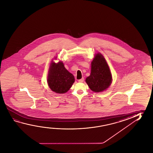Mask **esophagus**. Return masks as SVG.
Returning <instances> with one entry per match:
<instances>
[{"instance_id":"esophagus-1","label":"esophagus","mask_w":153,"mask_h":153,"mask_svg":"<svg viewBox=\"0 0 153 153\" xmlns=\"http://www.w3.org/2000/svg\"><path fill=\"white\" fill-rule=\"evenodd\" d=\"M84 78H82V79H79L78 80V82H79V83H82L84 82Z\"/></svg>"}]
</instances>
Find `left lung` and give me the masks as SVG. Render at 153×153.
Segmentation results:
<instances>
[{"label": "left lung", "mask_w": 153, "mask_h": 153, "mask_svg": "<svg viewBox=\"0 0 153 153\" xmlns=\"http://www.w3.org/2000/svg\"><path fill=\"white\" fill-rule=\"evenodd\" d=\"M85 81L91 90L95 92L105 90L112 82L110 69L101 53L95 54L91 62L90 75L86 78Z\"/></svg>", "instance_id": "1"}]
</instances>
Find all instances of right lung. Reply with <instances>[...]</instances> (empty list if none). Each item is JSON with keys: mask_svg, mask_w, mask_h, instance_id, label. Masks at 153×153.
Masks as SVG:
<instances>
[{"mask_svg": "<svg viewBox=\"0 0 153 153\" xmlns=\"http://www.w3.org/2000/svg\"><path fill=\"white\" fill-rule=\"evenodd\" d=\"M48 77L49 88L59 94L67 92L75 82L74 76L65 69L62 61L57 63L52 62Z\"/></svg>", "mask_w": 153, "mask_h": 153, "instance_id": "add662e5", "label": "right lung"}]
</instances>
